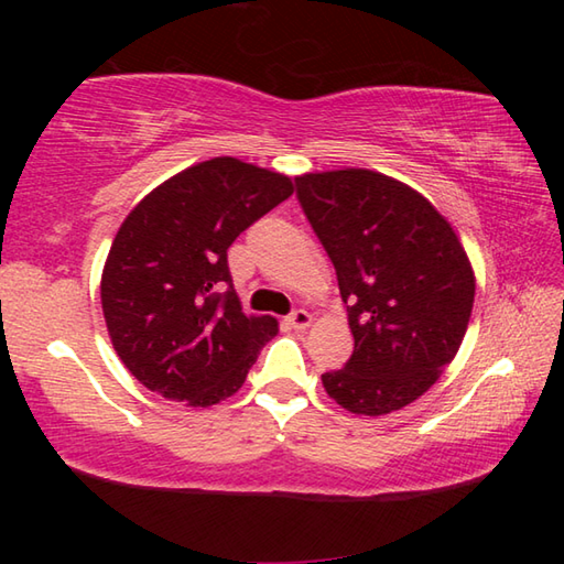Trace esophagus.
<instances>
[{"label": "esophagus", "instance_id": "1", "mask_svg": "<svg viewBox=\"0 0 564 564\" xmlns=\"http://www.w3.org/2000/svg\"><path fill=\"white\" fill-rule=\"evenodd\" d=\"M311 323H313V316H311L308 311H303V308L301 311H293L291 316H289V326L295 328V330H305V328L311 326Z\"/></svg>", "mask_w": 564, "mask_h": 564}]
</instances>
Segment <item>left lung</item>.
<instances>
[{"label":"left lung","instance_id":"obj_1","mask_svg":"<svg viewBox=\"0 0 564 564\" xmlns=\"http://www.w3.org/2000/svg\"><path fill=\"white\" fill-rule=\"evenodd\" d=\"M299 202L348 305L352 356L323 388L356 415L413 403L465 338L475 273L460 238L423 194L370 169L295 178Z\"/></svg>","mask_w":564,"mask_h":564}]
</instances>
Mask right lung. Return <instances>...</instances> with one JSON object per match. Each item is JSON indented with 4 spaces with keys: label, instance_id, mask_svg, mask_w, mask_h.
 <instances>
[{
    "label": "right lung",
    "instance_id": "1",
    "mask_svg": "<svg viewBox=\"0 0 564 564\" xmlns=\"http://www.w3.org/2000/svg\"><path fill=\"white\" fill-rule=\"evenodd\" d=\"M291 194V176L216 156L166 178L123 218L104 263L101 308L141 386L191 408L243 386L279 321L241 311L226 251Z\"/></svg>",
    "mask_w": 564,
    "mask_h": 564
}]
</instances>
